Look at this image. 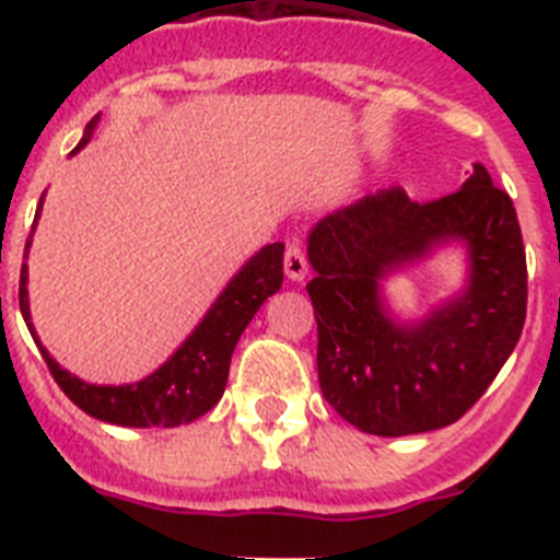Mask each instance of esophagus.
Segmentation results:
<instances>
[{
	"instance_id": "34e87169",
	"label": "esophagus",
	"mask_w": 560,
	"mask_h": 560,
	"mask_svg": "<svg viewBox=\"0 0 560 560\" xmlns=\"http://www.w3.org/2000/svg\"><path fill=\"white\" fill-rule=\"evenodd\" d=\"M283 266H285V275H289V280H303V277L308 275V257H305L303 246L300 244L285 246Z\"/></svg>"
}]
</instances>
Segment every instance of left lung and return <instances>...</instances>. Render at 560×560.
Returning a JSON list of instances; mask_svg holds the SVG:
<instances>
[{
    "label": "left lung",
    "instance_id": "8db88e82",
    "mask_svg": "<svg viewBox=\"0 0 560 560\" xmlns=\"http://www.w3.org/2000/svg\"><path fill=\"white\" fill-rule=\"evenodd\" d=\"M446 236L469 244L472 285L418 329H398L380 308V275ZM308 260L319 387L361 432L448 427L482 398L522 336V230L511 196L482 165L440 199L412 201L404 187H387L334 212L311 232Z\"/></svg>",
    "mask_w": 560,
    "mask_h": 560
}]
</instances>
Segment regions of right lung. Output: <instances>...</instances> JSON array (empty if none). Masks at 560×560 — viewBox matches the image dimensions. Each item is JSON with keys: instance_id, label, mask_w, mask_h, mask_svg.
I'll list each match as a JSON object with an SVG mask.
<instances>
[{"instance_id": "1", "label": "right lung", "mask_w": 560, "mask_h": 560, "mask_svg": "<svg viewBox=\"0 0 560 560\" xmlns=\"http://www.w3.org/2000/svg\"><path fill=\"white\" fill-rule=\"evenodd\" d=\"M95 122L97 117H92V122L86 126V137L78 142L75 151L86 145ZM38 212H42V205H38ZM36 221H33V230H36ZM30 237L24 252L30 249ZM280 285H283V244H269L232 277V283L226 285L219 303L212 305L210 314L205 316V323L192 330L190 339L156 373L137 381V384H126V387L83 384L81 378L58 368L56 359H49L42 345L38 348H42L49 373L63 389V395L92 418L137 429L182 427V423L201 418L219 404L221 395H224L232 350H235L237 339L252 323L257 308L264 305L266 296L275 294ZM19 308H22L30 334L36 336V330L30 325L27 308V264H22V277H19Z\"/></svg>"}]
</instances>
